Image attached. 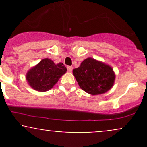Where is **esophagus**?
I'll return each mask as SVG.
<instances>
[{
    "label": "esophagus",
    "mask_w": 147,
    "mask_h": 147,
    "mask_svg": "<svg viewBox=\"0 0 147 147\" xmlns=\"http://www.w3.org/2000/svg\"><path fill=\"white\" fill-rule=\"evenodd\" d=\"M72 69H73V68H72V66H68V67H67V70H68V72H71Z\"/></svg>",
    "instance_id": "1"
}]
</instances>
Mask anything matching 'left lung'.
<instances>
[{
	"label": "left lung",
	"mask_w": 147,
	"mask_h": 147,
	"mask_svg": "<svg viewBox=\"0 0 147 147\" xmlns=\"http://www.w3.org/2000/svg\"><path fill=\"white\" fill-rule=\"evenodd\" d=\"M73 75L82 90L92 95L105 93L113 86L115 75L110 65L94 59H86Z\"/></svg>",
	"instance_id": "left-lung-1"
}]
</instances>
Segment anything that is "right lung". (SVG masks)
I'll return each mask as SVG.
<instances>
[{"label":"right lung","mask_w":147,"mask_h":147,"mask_svg":"<svg viewBox=\"0 0 147 147\" xmlns=\"http://www.w3.org/2000/svg\"><path fill=\"white\" fill-rule=\"evenodd\" d=\"M67 71L62 63L55 64L50 59H43L31 68L26 75V79L33 89L45 92L51 89Z\"/></svg>","instance_id":"obj_1"}]
</instances>
